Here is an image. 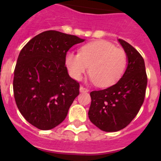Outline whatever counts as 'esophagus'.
I'll use <instances>...</instances> for the list:
<instances>
[{
  "label": "esophagus",
  "instance_id": "esophagus-1",
  "mask_svg": "<svg viewBox=\"0 0 161 161\" xmlns=\"http://www.w3.org/2000/svg\"><path fill=\"white\" fill-rule=\"evenodd\" d=\"M80 93H86V92H89V89H85L83 86H80Z\"/></svg>",
  "mask_w": 161,
  "mask_h": 161
}]
</instances>
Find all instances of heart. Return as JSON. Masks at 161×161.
Returning a JSON list of instances; mask_svg holds the SVG:
<instances>
[{"instance_id": "b5f03b06", "label": "heart", "mask_w": 161, "mask_h": 161, "mask_svg": "<svg viewBox=\"0 0 161 161\" xmlns=\"http://www.w3.org/2000/svg\"><path fill=\"white\" fill-rule=\"evenodd\" d=\"M65 64L73 79L80 80L89 67V80L99 87L113 85L122 77L127 65L126 52L111 42L98 40L85 44L79 54L68 52Z\"/></svg>"}]
</instances>
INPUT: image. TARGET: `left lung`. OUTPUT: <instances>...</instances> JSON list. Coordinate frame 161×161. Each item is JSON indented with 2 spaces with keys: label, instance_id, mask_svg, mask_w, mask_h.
I'll return each instance as SVG.
<instances>
[{
  "label": "left lung",
  "instance_id": "obj_1",
  "mask_svg": "<svg viewBox=\"0 0 161 161\" xmlns=\"http://www.w3.org/2000/svg\"><path fill=\"white\" fill-rule=\"evenodd\" d=\"M127 57V66L115 85L90 93L89 118L97 127L114 132L126 127L137 115L144 101L147 74L141 55L123 39L118 40Z\"/></svg>",
  "mask_w": 161,
  "mask_h": 161
}]
</instances>
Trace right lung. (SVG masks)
Instances as JSON below:
<instances>
[{"label": "right lung", "mask_w": 161, "mask_h": 161, "mask_svg": "<svg viewBox=\"0 0 161 161\" xmlns=\"http://www.w3.org/2000/svg\"><path fill=\"white\" fill-rule=\"evenodd\" d=\"M85 39L56 31H47L31 39L18 55L14 70V93L20 113L40 130L54 128L65 119L79 83L65 66L67 52Z\"/></svg>", "instance_id": "obj_1"}]
</instances>
